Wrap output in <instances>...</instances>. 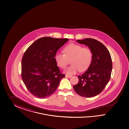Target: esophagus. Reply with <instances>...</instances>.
<instances>
[{
    "instance_id": "esophagus-1",
    "label": "esophagus",
    "mask_w": 129,
    "mask_h": 129,
    "mask_svg": "<svg viewBox=\"0 0 129 129\" xmlns=\"http://www.w3.org/2000/svg\"><path fill=\"white\" fill-rule=\"evenodd\" d=\"M66 77L67 78H70L71 77H72V76H70V75H66Z\"/></svg>"
}]
</instances>
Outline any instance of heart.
<instances>
[{
  "instance_id": "obj_1",
  "label": "heart",
  "mask_w": 129,
  "mask_h": 129,
  "mask_svg": "<svg viewBox=\"0 0 129 129\" xmlns=\"http://www.w3.org/2000/svg\"><path fill=\"white\" fill-rule=\"evenodd\" d=\"M64 53L57 52L55 55V60L57 65L65 69L69 63L72 64L67 68L65 72L68 74H75L80 71L86 70L92 62L93 53L88 47H82L75 43H70L63 49Z\"/></svg>"
}]
</instances>
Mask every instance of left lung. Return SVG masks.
<instances>
[{
    "label": "left lung",
    "mask_w": 129,
    "mask_h": 129,
    "mask_svg": "<svg viewBox=\"0 0 129 129\" xmlns=\"http://www.w3.org/2000/svg\"><path fill=\"white\" fill-rule=\"evenodd\" d=\"M77 42L90 48L93 59L86 71L78 76V82L73 88L81 96L94 97L101 93L110 79L112 70L111 57L106 46L96 40L86 38L77 40Z\"/></svg>",
    "instance_id": "left-lung-1"
}]
</instances>
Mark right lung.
Segmentation results:
<instances>
[{
	"instance_id": "obj_1",
	"label": "right lung",
	"mask_w": 129,
	"mask_h": 129,
	"mask_svg": "<svg viewBox=\"0 0 129 129\" xmlns=\"http://www.w3.org/2000/svg\"><path fill=\"white\" fill-rule=\"evenodd\" d=\"M69 39L44 37L37 40L25 51L22 60L21 76L28 91L39 98L53 94L65 75L55 60V55Z\"/></svg>"
}]
</instances>
